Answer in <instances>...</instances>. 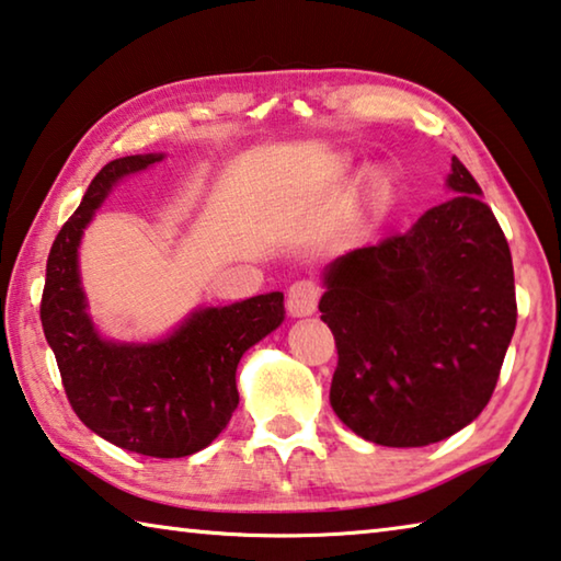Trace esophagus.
Masks as SVG:
<instances>
[{
    "label": "esophagus",
    "instance_id": "obj_1",
    "mask_svg": "<svg viewBox=\"0 0 561 561\" xmlns=\"http://www.w3.org/2000/svg\"><path fill=\"white\" fill-rule=\"evenodd\" d=\"M319 301V287L312 279H299L287 289V309L291 317L314 314Z\"/></svg>",
    "mask_w": 561,
    "mask_h": 561
}]
</instances>
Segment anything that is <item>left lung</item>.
<instances>
[{"mask_svg": "<svg viewBox=\"0 0 561 561\" xmlns=\"http://www.w3.org/2000/svg\"><path fill=\"white\" fill-rule=\"evenodd\" d=\"M455 197L404 234L327 266L319 312L336 342L329 402L362 439L426 447L474 422L517 327L512 254L451 157Z\"/></svg>", "mask_w": 561, "mask_h": 561, "instance_id": "obj_1", "label": "left lung"}]
</instances>
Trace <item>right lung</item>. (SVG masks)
<instances>
[{"label": "right lung", "instance_id": "obj_1", "mask_svg": "<svg viewBox=\"0 0 561 561\" xmlns=\"http://www.w3.org/2000/svg\"><path fill=\"white\" fill-rule=\"evenodd\" d=\"M162 157H119L100 169L49 249L39 317L79 420L122 449L174 459L207 447L232 420L237 364L282 324L284 295L197 309L167 340L149 344L106 342L96 334L79 282L84 227L122 176Z\"/></svg>", "mask_w": 561, "mask_h": 561}]
</instances>
